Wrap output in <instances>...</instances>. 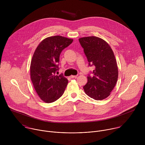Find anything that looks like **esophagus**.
<instances>
[{
  "instance_id": "esophagus-1",
  "label": "esophagus",
  "mask_w": 145,
  "mask_h": 145,
  "mask_svg": "<svg viewBox=\"0 0 145 145\" xmlns=\"http://www.w3.org/2000/svg\"><path fill=\"white\" fill-rule=\"evenodd\" d=\"M77 77V76H72H72H70V78H76Z\"/></svg>"
}]
</instances>
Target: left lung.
I'll use <instances>...</instances> for the list:
<instances>
[{
    "label": "left lung",
    "mask_w": 145,
    "mask_h": 145,
    "mask_svg": "<svg viewBox=\"0 0 145 145\" xmlns=\"http://www.w3.org/2000/svg\"><path fill=\"white\" fill-rule=\"evenodd\" d=\"M84 49L89 65L95 66L93 76L87 77L83 87L85 93L96 100L107 98L114 88L118 77V69L114 52L109 44L103 39L86 37L78 39Z\"/></svg>",
    "instance_id": "1"
}]
</instances>
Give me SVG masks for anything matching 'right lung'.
Listing matches in <instances>:
<instances>
[{
    "label": "right lung",
    "instance_id": "add662e5",
    "mask_svg": "<svg viewBox=\"0 0 145 145\" xmlns=\"http://www.w3.org/2000/svg\"><path fill=\"white\" fill-rule=\"evenodd\" d=\"M73 39L60 35L46 38L38 45L30 64V77L38 95L44 102L56 101L63 95L68 80L58 70L59 55Z\"/></svg>",
    "mask_w": 145,
    "mask_h": 145
}]
</instances>
